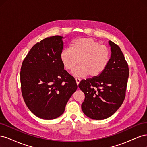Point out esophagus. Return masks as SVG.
I'll return each instance as SVG.
<instances>
[{"mask_svg": "<svg viewBox=\"0 0 147 147\" xmlns=\"http://www.w3.org/2000/svg\"><path fill=\"white\" fill-rule=\"evenodd\" d=\"M75 81H76V83L77 84V85L79 84V83L81 81V79L79 78H75Z\"/></svg>", "mask_w": 147, "mask_h": 147, "instance_id": "34e87169", "label": "esophagus"}]
</instances>
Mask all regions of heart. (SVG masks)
I'll use <instances>...</instances> for the list:
<instances>
[{
    "instance_id": "b5f03b06",
    "label": "heart",
    "mask_w": 147,
    "mask_h": 147,
    "mask_svg": "<svg viewBox=\"0 0 147 147\" xmlns=\"http://www.w3.org/2000/svg\"><path fill=\"white\" fill-rule=\"evenodd\" d=\"M110 53L107 47L91 38L75 40L70 48H64L60 53V59L64 67L72 71L78 64L73 74L83 77L89 75L91 77L99 75L107 66Z\"/></svg>"
}]
</instances>
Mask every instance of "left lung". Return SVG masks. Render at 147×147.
I'll use <instances>...</instances> for the list:
<instances>
[{
  "instance_id": "1",
  "label": "left lung",
  "mask_w": 147,
  "mask_h": 147,
  "mask_svg": "<svg viewBox=\"0 0 147 147\" xmlns=\"http://www.w3.org/2000/svg\"><path fill=\"white\" fill-rule=\"evenodd\" d=\"M111 57L106 69L99 75L83 80L78 87L84 92L83 113L93 119H106L116 112L126 96L129 67L120 48L112 41Z\"/></svg>"
}]
</instances>
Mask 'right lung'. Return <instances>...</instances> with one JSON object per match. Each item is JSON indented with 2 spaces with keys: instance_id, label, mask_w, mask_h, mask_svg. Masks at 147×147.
<instances>
[{
  "instance_id": "add662e5",
  "label": "right lung",
  "mask_w": 147,
  "mask_h": 147,
  "mask_svg": "<svg viewBox=\"0 0 147 147\" xmlns=\"http://www.w3.org/2000/svg\"><path fill=\"white\" fill-rule=\"evenodd\" d=\"M63 37H47L32 47L20 72L21 92L25 104L35 116L55 119L63 114L77 84L60 59Z\"/></svg>"
}]
</instances>
